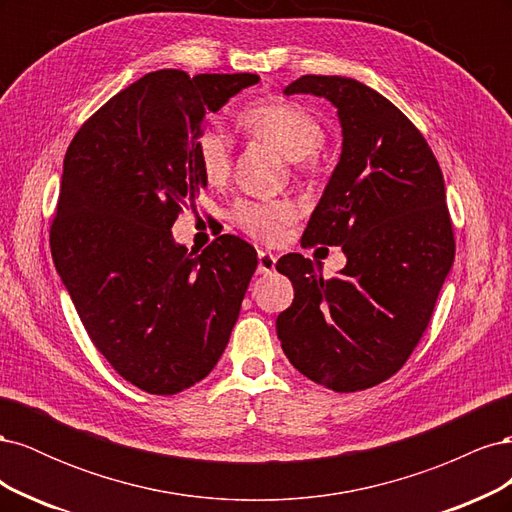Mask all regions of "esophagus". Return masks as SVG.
<instances>
[{"label": "esophagus", "mask_w": 512, "mask_h": 512, "mask_svg": "<svg viewBox=\"0 0 512 512\" xmlns=\"http://www.w3.org/2000/svg\"><path fill=\"white\" fill-rule=\"evenodd\" d=\"M275 262L277 258L269 252H258V273L260 275H267V273H273L275 271Z\"/></svg>", "instance_id": "34e87169"}]
</instances>
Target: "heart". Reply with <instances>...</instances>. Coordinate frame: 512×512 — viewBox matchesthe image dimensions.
Returning a JSON list of instances; mask_svg holds the SVG:
<instances>
[{
  "mask_svg": "<svg viewBox=\"0 0 512 512\" xmlns=\"http://www.w3.org/2000/svg\"><path fill=\"white\" fill-rule=\"evenodd\" d=\"M239 126L247 136L282 151L288 160L297 164L299 173H314L320 166L324 128L320 119L299 102L282 98L254 102L239 113ZM194 151L200 170L211 183L228 179L232 168V143L222 130L205 128L196 136ZM230 218L250 237L275 241L299 218V207L288 198L239 200L232 207Z\"/></svg>",
  "mask_w": 512,
  "mask_h": 512,
  "instance_id": "obj_1",
  "label": "heart"
}]
</instances>
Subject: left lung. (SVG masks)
I'll return each mask as SVG.
<instances>
[{
  "label": "left lung",
  "mask_w": 512,
  "mask_h": 512,
  "mask_svg": "<svg viewBox=\"0 0 512 512\" xmlns=\"http://www.w3.org/2000/svg\"><path fill=\"white\" fill-rule=\"evenodd\" d=\"M286 94L337 106L342 158L303 245H339L348 265L327 280L301 254L277 260L294 286L277 337L309 380L335 393L371 389L410 359L455 260L442 170L421 130L359 81L303 74Z\"/></svg>",
  "instance_id": "left-lung-1"
}]
</instances>
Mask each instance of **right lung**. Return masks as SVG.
Here are the masks:
<instances>
[{
	"label": "right lung",
	"instance_id": "right-lung-1",
	"mask_svg": "<svg viewBox=\"0 0 512 512\" xmlns=\"http://www.w3.org/2000/svg\"><path fill=\"white\" fill-rule=\"evenodd\" d=\"M258 79L149 72L102 104L66 151L55 267L91 342L151 395L181 393L215 367L258 267L235 235L200 254L170 235L207 188L194 151L205 113Z\"/></svg>",
	"mask_w": 512,
	"mask_h": 512
}]
</instances>
